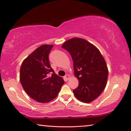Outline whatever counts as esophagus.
Returning <instances> with one entry per match:
<instances>
[{
    "label": "esophagus",
    "instance_id": "obj_1",
    "mask_svg": "<svg viewBox=\"0 0 131 131\" xmlns=\"http://www.w3.org/2000/svg\"><path fill=\"white\" fill-rule=\"evenodd\" d=\"M69 78H70V76H69L68 74H66V76L64 77V79H65V80H68L69 79Z\"/></svg>",
    "mask_w": 131,
    "mask_h": 131
}]
</instances>
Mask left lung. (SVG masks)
<instances>
[{
  "label": "left lung",
  "instance_id": "obj_1",
  "mask_svg": "<svg viewBox=\"0 0 131 131\" xmlns=\"http://www.w3.org/2000/svg\"><path fill=\"white\" fill-rule=\"evenodd\" d=\"M73 61L74 73L79 81L74 90V96L84 103H90L100 95L107 81L108 69L99 50L90 42L75 37L62 46Z\"/></svg>",
  "mask_w": 131,
  "mask_h": 131
}]
</instances>
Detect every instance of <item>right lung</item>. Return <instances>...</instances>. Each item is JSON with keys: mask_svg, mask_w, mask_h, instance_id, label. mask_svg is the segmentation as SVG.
I'll use <instances>...</instances> for the list:
<instances>
[{"mask_svg": "<svg viewBox=\"0 0 131 131\" xmlns=\"http://www.w3.org/2000/svg\"><path fill=\"white\" fill-rule=\"evenodd\" d=\"M53 45L40 46L24 59L20 68L21 85L31 98L48 102L57 96L64 82L51 67L48 55Z\"/></svg>", "mask_w": 131, "mask_h": 131, "instance_id": "add662e5", "label": "right lung"}]
</instances>
